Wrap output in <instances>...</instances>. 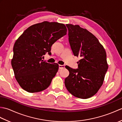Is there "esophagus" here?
Here are the masks:
<instances>
[{
  "label": "esophagus",
  "instance_id": "obj_1",
  "mask_svg": "<svg viewBox=\"0 0 122 122\" xmlns=\"http://www.w3.org/2000/svg\"><path fill=\"white\" fill-rule=\"evenodd\" d=\"M64 68H65V66H64V65H59V69H64Z\"/></svg>",
  "mask_w": 122,
  "mask_h": 122
}]
</instances>
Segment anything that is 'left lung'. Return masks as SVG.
I'll use <instances>...</instances> for the list:
<instances>
[{
    "label": "left lung",
    "instance_id": "1",
    "mask_svg": "<svg viewBox=\"0 0 122 122\" xmlns=\"http://www.w3.org/2000/svg\"><path fill=\"white\" fill-rule=\"evenodd\" d=\"M66 25L72 52L81 59L76 69L66 66L69 75L64 84L74 97L90 98L97 92L104 81L108 69L107 53L97 39L89 31L79 25Z\"/></svg>",
    "mask_w": 122,
    "mask_h": 122
}]
</instances>
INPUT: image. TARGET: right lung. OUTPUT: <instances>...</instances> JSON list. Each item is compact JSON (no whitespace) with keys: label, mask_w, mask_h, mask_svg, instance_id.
<instances>
[{"label":"right lung","mask_w":122,"mask_h":122,"mask_svg":"<svg viewBox=\"0 0 122 122\" xmlns=\"http://www.w3.org/2000/svg\"><path fill=\"white\" fill-rule=\"evenodd\" d=\"M65 25L44 21L33 25L23 32L13 48L11 66L17 81L30 93L47 89L58 71L57 63L42 60L56 41L66 34Z\"/></svg>","instance_id":"obj_1"}]
</instances>
